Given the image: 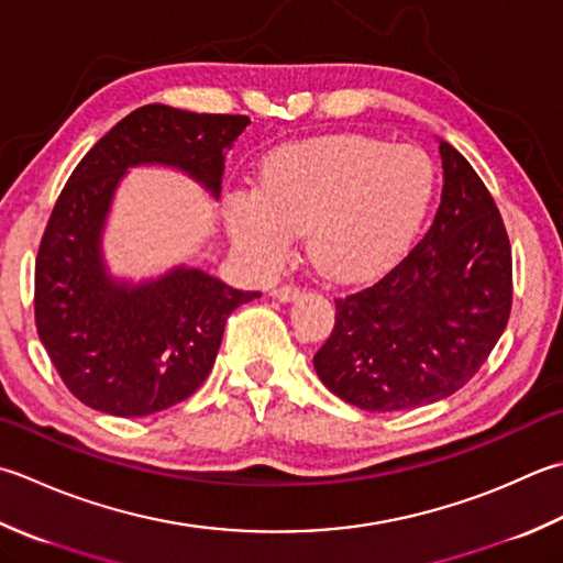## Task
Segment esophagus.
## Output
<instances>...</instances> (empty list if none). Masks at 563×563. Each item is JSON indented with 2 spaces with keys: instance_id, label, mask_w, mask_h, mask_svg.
Segmentation results:
<instances>
[{
  "instance_id": "34e87169",
  "label": "esophagus",
  "mask_w": 563,
  "mask_h": 563,
  "mask_svg": "<svg viewBox=\"0 0 563 563\" xmlns=\"http://www.w3.org/2000/svg\"><path fill=\"white\" fill-rule=\"evenodd\" d=\"M271 295L280 302H290V300H295L297 295H300V288H297V285H292V283H283V285H278V288H273Z\"/></svg>"
}]
</instances>
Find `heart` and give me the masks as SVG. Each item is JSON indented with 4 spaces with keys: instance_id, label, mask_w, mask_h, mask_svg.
Returning <instances> with one entry per match:
<instances>
[{
    "instance_id": "b5f03b06",
    "label": "heart",
    "mask_w": 563,
    "mask_h": 563,
    "mask_svg": "<svg viewBox=\"0 0 563 563\" xmlns=\"http://www.w3.org/2000/svg\"><path fill=\"white\" fill-rule=\"evenodd\" d=\"M437 170L417 146L336 134L273 151L256 190L229 202L236 246L263 268L288 256L307 231V251L329 278L356 280L400 256L432 205Z\"/></svg>"
}]
</instances>
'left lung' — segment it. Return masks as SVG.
Instances as JSON below:
<instances>
[{"mask_svg": "<svg viewBox=\"0 0 563 563\" xmlns=\"http://www.w3.org/2000/svg\"><path fill=\"white\" fill-rule=\"evenodd\" d=\"M442 205L420 244L366 288L334 297L314 371L368 412L429 405L476 376L512 310V249L471 163L439 143Z\"/></svg>", "mask_w": 563, "mask_h": 563, "instance_id": "1", "label": "left lung"}]
</instances>
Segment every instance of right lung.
Here are the masks:
<instances>
[{
    "label": "right lung",
    "mask_w": 563,
    "mask_h": 563,
    "mask_svg": "<svg viewBox=\"0 0 563 563\" xmlns=\"http://www.w3.org/2000/svg\"><path fill=\"white\" fill-rule=\"evenodd\" d=\"M246 124L244 114L139 107L87 151L55 200L33 314L65 388L92 410L143 417L190 398L214 366L229 314L261 295L195 268L129 288L107 278L99 256L109 200L129 165H175L219 195L224 148Z\"/></svg>",
    "instance_id": "obj_1"
}]
</instances>
